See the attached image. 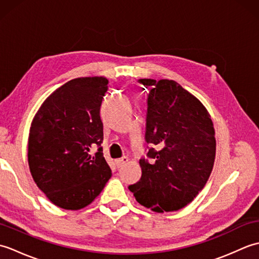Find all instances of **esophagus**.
Listing matches in <instances>:
<instances>
[{"mask_svg":"<svg viewBox=\"0 0 259 259\" xmlns=\"http://www.w3.org/2000/svg\"><path fill=\"white\" fill-rule=\"evenodd\" d=\"M129 161V159H128V157H125V156H123L122 158H120V159H118L117 161H115V163H117V166L120 168V167H122V166H124V164Z\"/></svg>","mask_w":259,"mask_h":259,"instance_id":"obj_1","label":"esophagus"}]
</instances>
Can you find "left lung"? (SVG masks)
<instances>
[{
	"label": "left lung",
	"mask_w": 259,
	"mask_h": 259,
	"mask_svg": "<svg viewBox=\"0 0 259 259\" xmlns=\"http://www.w3.org/2000/svg\"><path fill=\"white\" fill-rule=\"evenodd\" d=\"M138 82L149 88L146 141L151 147L147 159L139 161L140 181L129 190L153 211L179 210L192 201L211 174L216 155L212 121L202 103L177 82Z\"/></svg>",
	"instance_id": "1"
}]
</instances>
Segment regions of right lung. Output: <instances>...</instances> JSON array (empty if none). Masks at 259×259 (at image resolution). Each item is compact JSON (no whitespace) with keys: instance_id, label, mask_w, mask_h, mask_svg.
<instances>
[{"instance_id":"add662e5","label":"right lung","mask_w":259,"mask_h":259,"mask_svg":"<svg viewBox=\"0 0 259 259\" xmlns=\"http://www.w3.org/2000/svg\"><path fill=\"white\" fill-rule=\"evenodd\" d=\"M103 76L73 79L42 103L32 121L27 159L35 184L54 205L78 210L100 194L111 177L103 157L100 107ZM97 145L95 157L89 152Z\"/></svg>"}]
</instances>
